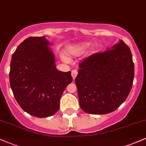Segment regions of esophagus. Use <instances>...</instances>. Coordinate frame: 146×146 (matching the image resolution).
<instances>
[{
    "mask_svg": "<svg viewBox=\"0 0 146 146\" xmlns=\"http://www.w3.org/2000/svg\"><path fill=\"white\" fill-rule=\"evenodd\" d=\"M71 75L72 77H73V80H75V78H76V76L78 75V71H77L76 70H73L71 72Z\"/></svg>",
    "mask_w": 146,
    "mask_h": 146,
    "instance_id": "obj_1",
    "label": "esophagus"
}]
</instances>
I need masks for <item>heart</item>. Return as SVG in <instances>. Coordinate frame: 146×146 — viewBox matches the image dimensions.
<instances>
[{
	"instance_id": "obj_1",
	"label": "heart",
	"mask_w": 146,
	"mask_h": 146,
	"mask_svg": "<svg viewBox=\"0 0 146 146\" xmlns=\"http://www.w3.org/2000/svg\"><path fill=\"white\" fill-rule=\"evenodd\" d=\"M89 46H90V43L88 42L82 43V44L78 45V46L75 48V50H76L78 52H82L84 51L85 49H86L87 48L89 47Z\"/></svg>"
}]
</instances>
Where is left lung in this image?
Segmentation results:
<instances>
[{
  "mask_svg": "<svg viewBox=\"0 0 146 146\" xmlns=\"http://www.w3.org/2000/svg\"><path fill=\"white\" fill-rule=\"evenodd\" d=\"M75 84L85 113L115 111L128 98L135 75L130 48L123 40L104 52L93 53L79 64Z\"/></svg>",
  "mask_w": 146,
  "mask_h": 146,
  "instance_id": "8db88e82",
  "label": "left lung"
}]
</instances>
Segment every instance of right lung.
<instances>
[{
	"mask_svg": "<svg viewBox=\"0 0 146 146\" xmlns=\"http://www.w3.org/2000/svg\"><path fill=\"white\" fill-rule=\"evenodd\" d=\"M44 36L29 37L20 44L11 56L10 86L22 109L44 118L60 108V100L73 81L71 72L58 70L55 56Z\"/></svg>",
	"mask_w": 146,
	"mask_h": 146,
	"instance_id": "right-lung-1",
	"label": "right lung"
}]
</instances>
